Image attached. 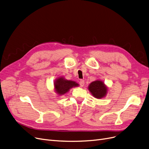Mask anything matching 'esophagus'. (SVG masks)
<instances>
[{
  "label": "esophagus",
  "instance_id": "1",
  "mask_svg": "<svg viewBox=\"0 0 149 149\" xmlns=\"http://www.w3.org/2000/svg\"><path fill=\"white\" fill-rule=\"evenodd\" d=\"M79 84L81 87H83L85 85V81L84 80H80L79 81Z\"/></svg>",
  "mask_w": 149,
  "mask_h": 149
}]
</instances>
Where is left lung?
Wrapping results in <instances>:
<instances>
[{
    "mask_svg": "<svg viewBox=\"0 0 149 149\" xmlns=\"http://www.w3.org/2000/svg\"><path fill=\"white\" fill-rule=\"evenodd\" d=\"M92 95L97 99L105 97L107 93V87L101 80H96L91 82L88 87Z\"/></svg>",
    "mask_w": 149,
    "mask_h": 149,
    "instance_id": "1",
    "label": "left lung"
}]
</instances>
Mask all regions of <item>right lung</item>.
I'll return each mask as SVG.
<instances>
[{"label":"right lung","instance_id":"obj_1","mask_svg":"<svg viewBox=\"0 0 149 149\" xmlns=\"http://www.w3.org/2000/svg\"><path fill=\"white\" fill-rule=\"evenodd\" d=\"M79 85L77 84L75 81L66 80L61 77L57 78L54 83L55 91L58 93V95L61 96L68 93L72 88L79 86Z\"/></svg>","mask_w":149,"mask_h":149}]
</instances>
